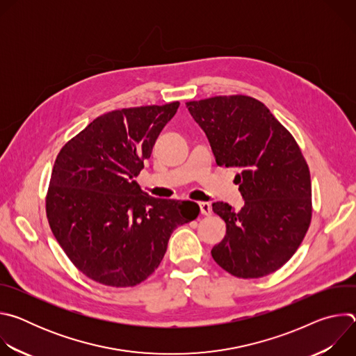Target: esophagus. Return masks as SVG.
Masks as SVG:
<instances>
[{"mask_svg": "<svg viewBox=\"0 0 356 356\" xmlns=\"http://www.w3.org/2000/svg\"><path fill=\"white\" fill-rule=\"evenodd\" d=\"M200 211L202 216H211L213 214V207L210 202H200Z\"/></svg>", "mask_w": 356, "mask_h": 356, "instance_id": "obj_1", "label": "esophagus"}]
</instances>
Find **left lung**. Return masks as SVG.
Here are the masks:
<instances>
[{"mask_svg":"<svg viewBox=\"0 0 356 356\" xmlns=\"http://www.w3.org/2000/svg\"><path fill=\"white\" fill-rule=\"evenodd\" d=\"M186 107L217 165L241 170L235 180L243 207L213 204L227 224L225 238L211 250L214 261L242 279L273 273L294 255L312 221L310 170L297 142L265 104L248 95L188 101Z\"/></svg>","mask_w":356,"mask_h":356,"instance_id":"8db88e82","label":"left lung"}]
</instances>
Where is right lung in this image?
I'll list each match as a JSON object with an SVG mask.
<instances>
[{"mask_svg": "<svg viewBox=\"0 0 356 356\" xmlns=\"http://www.w3.org/2000/svg\"><path fill=\"white\" fill-rule=\"evenodd\" d=\"M180 103L107 113L59 152L47 221L73 265L106 286L129 287L161 265L172 232L197 218L193 201L155 198L135 177Z\"/></svg>", "mask_w": 356, "mask_h": 356, "instance_id": "right-lung-1", "label": "right lung"}]
</instances>
